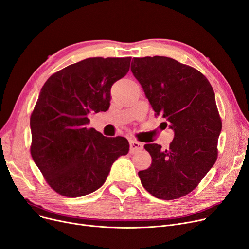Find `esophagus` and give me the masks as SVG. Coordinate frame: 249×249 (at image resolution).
Returning <instances> with one entry per match:
<instances>
[{"instance_id": "esophagus-1", "label": "esophagus", "mask_w": 249, "mask_h": 249, "mask_svg": "<svg viewBox=\"0 0 249 249\" xmlns=\"http://www.w3.org/2000/svg\"><path fill=\"white\" fill-rule=\"evenodd\" d=\"M143 144L139 142H136V140H130V153L134 154L136 151L142 149Z\"/></svg>"}]
</instances>
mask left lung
Listing matches in <instances>:
<instances>
[{"label": "left lung", "instance_id": "1", "mask_svg": "<svg viewBox=\"0 0 249 249\" xmlns=\"http://www.w3.org/2000/svg\"><path fill=\"white\" fill-rule=\"evenodd\" d=\"M131 71L155 115L165 118L174 131L167 149L157 143L144 145L151 165L138 172L140 181L157 198L184 196L218 158L222 121L213 89L198 70L168 57L133 58Z\"/></svg>", "mask_w": 249, "mask_h": 249}]
</instances>
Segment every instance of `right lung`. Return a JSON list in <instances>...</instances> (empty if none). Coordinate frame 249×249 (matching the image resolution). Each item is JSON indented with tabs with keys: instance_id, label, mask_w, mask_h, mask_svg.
<instances>
[{
	"instance_id": "1",
	"label": "right lung",
	"mask_w": 249,
	"mask_h": 249,
	"mask_svg": "<svg viewBox=\"0 0 249 249\" xmlns=\"http://www.w3.org/2000/svg\"><path fill=\"white\" fill-rule=\"evenodd\" d=\"M131 58H89L53 74L30 117V153L48 184L67 197L99 189L114 161L129 151L122 136L88 128L90 112H106L111 88L124 77Z\"/></svg>"
}]
</instances>
